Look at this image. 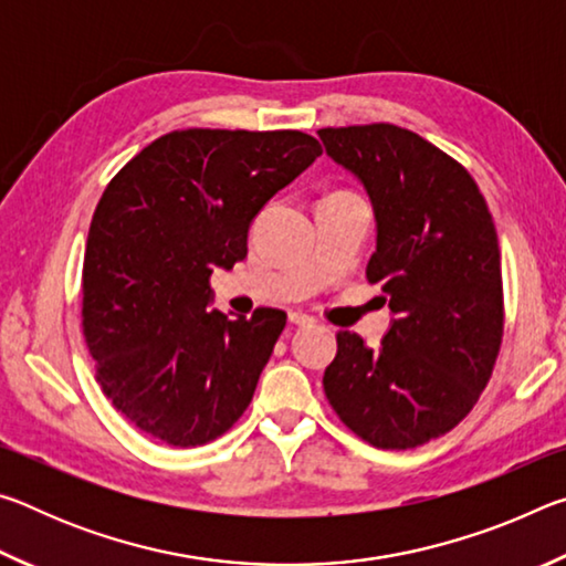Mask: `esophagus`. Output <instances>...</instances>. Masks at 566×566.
I'll return each instance as SVG.
<instances>
[{
    "instance_id": "obj_1",
    "label": "esophagus",
    "mask_w": 566,
    "mask_h": 566,
    "mask_svg": "<svg viewBox=\"0 0 566 566\" xmlns=\"http://www.w3.org/2000/svg\"><path fill=\"white\" fill-rule=\"evenodd\" d=\"M290 322L296 324V327H312L314 317H310V314H304V312H290Z\"/></svg>"
}]
</instances>
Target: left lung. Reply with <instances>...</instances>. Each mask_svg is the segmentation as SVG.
Here are the masks:
<instances>
[{"mask_svg":"<svg viewBox=\"0 0 566 566\" xmlns=\"http://www.w3.org/2000/svg\"><path fill=\"white\" fill-rule=\"evenodd\" d=\"M327 155L367 189L391 324L377 349L337 334L324 371L332 409L364 442L415 449L447 434L492 377L504 332L496 229L476 181L442 149L395 124L319 129Z\"/></svg>","mask_w":566,"mask_h":566,"instance_id":"8db88e82","label":"left lung"}]
</instances>
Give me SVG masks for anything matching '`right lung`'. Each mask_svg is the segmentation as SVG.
Instances as JSON below:
<instances>
[{
	"mask_svg": "<svg viewBox=\"0 0 566 566\" xmlns=\"http://www.w3.org/2000/svg\"><path fill=\"white\" fill-rule=\"evenodd\" d=\"M319 155L294 129H181L104 189L84 252L82 327L102 391L145 434L199 447L244 415L286 314L207 310L209 276L244 260L254 217Z\"/></svg>",
	"mask_w": 566,
	"mask_h": 566,
	"instance_id": "right-lung-1",
	"label": "right lung"
}]
</instances>
